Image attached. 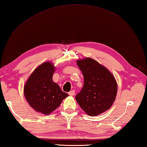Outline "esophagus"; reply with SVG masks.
Returning <instances> with one entry per match:
<instances>
[{
  "label": "esophagus",
  "mask_w": 147,
  "mask_h": 147,
  "mask_svg": "<svg viewBox=\"0 0 147 147\" xmlns=\"http://www.w3.org/2000/svg\"><path fill=\"white\" fill-rule=\"evenodd\" d=\"M74 94H75V91L74 90H72L70 92H69V94L70 96H73L74 95Z\"/></svg>",
  "instance_id": "1"
}]
</instances>
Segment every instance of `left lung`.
I'll use <instances>...</instances> for the list:
<instances>
[{
  "mask_svg": "<svg viewBox=\"0 0 147 147\" xmlns=\"http://www.w3.org/2000/svg\"><path fill=\"white\" fill-rule=\"evenodd\" d=\"M84 84L75 98L81 108L90 116H96L111 108L117 92L115 77L108 69L90 58L77 60Z\"/></svg>",
  "mask_w": 147,
  "mask_h": 147,
  "instance_id": "left-lung-1",
  "label": "left lung"
}]
</instances>
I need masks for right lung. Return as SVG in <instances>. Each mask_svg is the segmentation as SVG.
<instances>
[{
    "mask_svg": "<svg viewBox=\"0 0 147 147\" xmlns=\"http://www.w3.org/2000/svg\"><path fill=\"white\" fill-rule=\"evenodd\" d=\"M55 69L51 62H45L35 69L24 86V94L29 105L45 115L58 108L69 96L53 82Z\"/></svg>",
    "mask_w": 147,
    "mask_h": 147,
    "instance_id": "right-lung-1",
    "label": "right lung"
}]
</instances>
